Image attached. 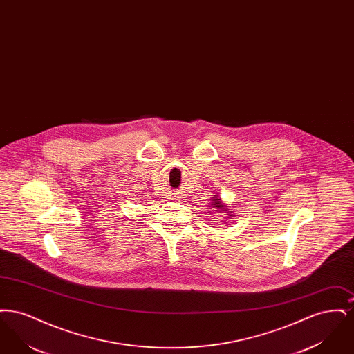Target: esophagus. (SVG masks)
<instances>
[{
    "instance_id": "34e87169",
    "label": "esophagus",
    "mask_w": 354,
    "mask_h": 354,
    "mask_svg": "<svg viewBox=\"0 0 354 354\" xmlns=\"http://www.w3.org/2000/svg\"><path fill=\"white\" fill-rule=\"evenodd\" d=\"M174 199H178V198H174Z\"/></svg>"
}]
</instances>
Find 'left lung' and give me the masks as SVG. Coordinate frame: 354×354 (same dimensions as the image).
Wrapping results in <instances>:
<instances>
[{"instance_id": "8db88e82", "label": "left lung", "mask_w": 354, "mask_h": 354, "mask_svg": "<svg viewBox=\"0 0 354 354\" xmlns=\"http://www.w3.org/2000/svg\"><path fill=\"white\" fill-rule=\"evenodd\" d=\"M214 198L215 199H211V203H209V207H212V208H218V209H221V211H224V212H227V214H223V215H228L230 218H232V212H230L228 209H227V205H224L223 203H221V199H220L218 195H214Z\"/></svg>"}]
</instances>
